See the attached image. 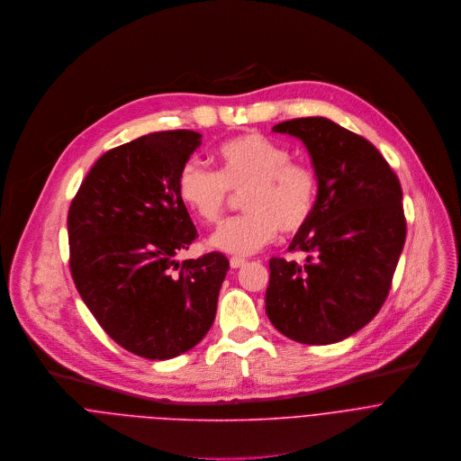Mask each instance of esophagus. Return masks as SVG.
<instances>
[{"label": "esophagus", "instance_id": "1", "mask_svg": "<svg viewBox=\"0 0 461 461\" xmlns=\"http://www.w3.org/2000/svg\"><path fill=\"white\" fill-rule=\"evenodd\" d=\"M247 261L243 259V258H230V267L232 268H240V267H243Z\"/></svg>", "mask_w": 461, "mask_h": 461}]
</instances>
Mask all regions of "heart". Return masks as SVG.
I'll use <instances>...</instances> for the list:
<instances>
[{
  "label": "heart",
  "instance_id": "heart-1",
  "mask_svg": "<svg viewBox=\"0 0 461 461\" xmlns=\"http://www.w3.org/2000/svg\"><path fill=\"white\" fill-rule=\"evenodd\" d=\"M218 172L196 159L183 163L176 189L181 203L200 221L221 220L229 191L243 193L247 214L221 225L209 240L216 250L249 256L284 234L300 232L312 218L318 200L314 170L291 159L287 147L259 132L223 141L216 150Z\"/></svg>",
  "mask_w": 461,
  "mask_h": 461
}]
</instances>
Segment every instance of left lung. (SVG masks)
<instances>
[{"mask_svg": "<svg viewBox=\"0 0 461 461\" xmlns=\"http://www.w3.org/2000/svg\"><path fill=\"white\" fill-rule=\"evenodd\" d=\"M298 138L318 177L311 221L289 250L270 258L265 311L284 336L305 345L341 341L382 309L405 243L402 185L378 149L327 118L272 127Z\"/></svg>", "mask_w": 461, "mask_h": 461, "instance_id": "1", "label": "left lung"}]
</instances>
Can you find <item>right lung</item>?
Here are the masks:
<instances>
[{
    "instance_id": "1",
    "label": "right lung",
    "mask_w": 461,
    "mask_h": 461,
    "mask_svg": "<svg viewBox=\"0 0 461 461\" xmlns=\"http://www.w3.org/2000/svg\"><path fill=\"white\" fill-rule=\"evenodd\" d=\"M200 145L194 131L120 145L88 170L68 209L81 300L118 345L147 359L176 357L203 339L229 270L221 252L176 259L198 236L176 181Z\"/></svg>"
}]
</instances>
